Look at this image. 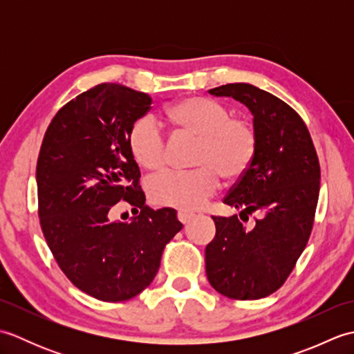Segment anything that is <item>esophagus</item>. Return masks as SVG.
Segmentation results:
<instances>
[{
	"label": "esophagus",
	"instance_id": "1",
	"mask_svg": "<svg viewBox=\"0 0 354 354\" xmlns=\"http://www.w3.org/2000/svg\"><path fill=\"white\" fill-rule=\"evenodd\" d=\"M193 217H194L193 213H187V212H179V213H178V219H179V222H181V223L190 222V221L193 219Z\"/></svg>",
	"mask_w": 354,
	"mask_h": 354
}]
</instances>
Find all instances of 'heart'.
Wrapping results in <instances>:
<instances>
[{"label": "heart", "mask_w": 354, "mask_h": 354, "mask_svg": "<svg viewBox=\"0 0 354 354\" xmlns=\"http://www.w3.org/2000/svg\"><path fill=\"white\" fill-rule=\"evenodd\" d=\"M164 123L178 133L198 138L190 171H162L149 181L155 205L183 212L198 209L219 189V178L232 184L251 169L257 155L255 127L243 117L231 115L223 103L208 97H187L164 112ZM129 152L141 169L156 171L165 162V138L156 124L141 118L131 127Z\"/></svg>", "instance_id": "obj_1"}]
</instances>
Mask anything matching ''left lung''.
<instances>
[{"label":"left lung","mask_w":354,"mask_h":354,"mask_svg":"<svg viewBox=\"0 0 354 354\" xmlns=\"http://www.w3.org/2000/svg\"><path fill=\"white\" fill-rule=\"evenodd\" d=\"M208 93L250 108L259 146L251 169L223 198V204L240 209L239 216H213L207 277L231 299L265 298L288 280L309 242L319 196L318 153L303 118L278 97L250 84ZM250 215L254 223L245 225Z\"/></svg>","instance_id":"obj_1"}]
</instances>
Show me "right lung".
Instances as JSON below:
<instances>
[{
  "label": "right lung",
  "instance_id": "right-lung-1",
  "mask_svg": "<svg viewBox=\"0 0 354 354\" xmlns=\"http://www.w3.org/2000/svg\"><path fill=\"white\" fill-rule=\"evenodd\" d=\"M152 97L100 84L57 111L36 164L37 214L45 242L66 278L106 303L137 297L153 281L165 245L181 231L173 208L152 209L127 146ZM134 209L111 221L117 201Z\"/></svg>",
  "mask_w": 354,
  "mask_h": 354
}]
</instances>
